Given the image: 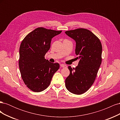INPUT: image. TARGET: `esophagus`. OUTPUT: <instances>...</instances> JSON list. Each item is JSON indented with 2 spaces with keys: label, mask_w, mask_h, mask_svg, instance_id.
I'll use <instances>...</instances> for the list:
<instances>
[{
  "label": "esophagus",
  "mask_w": 120,
  "mask_h": 120,
  "mask_svg": "<svg viewBox=\"0 0 120 120\" xmlns=\"http://www.w3.org/2000/svg\"><path fill=\"white\" fill-rule=\"evenodd\" d=\"M60 66L61 68H67V65L64 64H60Z\"/></svg>",
  "instance_id": "esophagus-1"
}]
</instances>
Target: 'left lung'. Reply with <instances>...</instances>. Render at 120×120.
<instances>
[{
	"label": "left lung",
	"instance_id": "8db88e82",
	"mask_svg": "<svg viewBox=\"0 0 120 120\" xmlns=\"http://www.w3.org/2000/svg\"><path fill=\"white\" fill-rule=\"evenodd\" d=\"M76 43L75 52L79 60L75 68L68 66L70 74L65 85L71 93L81 95L92 86L101 63L102 46L100 39L93 32L85 28L65 32Z\"/></svg>",
	"mask_w": 120,
	"mask_h": 120
}]
</instances>
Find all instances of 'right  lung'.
<instances>
[{
	"label": "right lung",
	"instance_id": "1",
	"mask_svg": "<svg viewBox=\"0 0 120 120\" xmlns=\"http://www.w3.org/2000/svg\"><path fill=\"white\" fill-rule=\"evenodd\" d=\"M61 32L38 27L28 34L21 43L20 72L25 85L32 91L40 92L46 89L59 70L60 64L49 62L45 56L50 49L52 39Z\"/></svg>",
	"mask_w": 120,
	"mask_h": 120
}]
</instances>
